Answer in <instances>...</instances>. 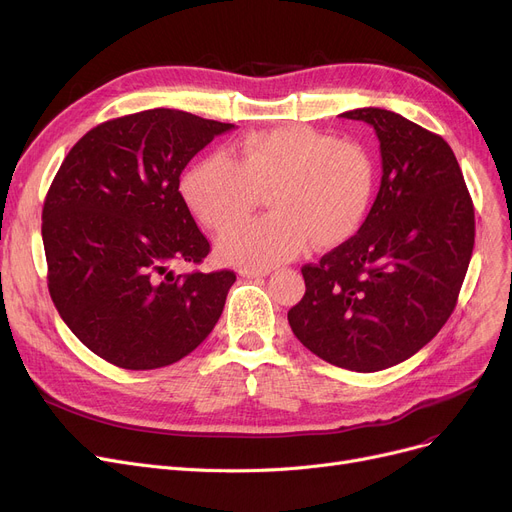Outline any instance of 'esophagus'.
I'll use <instances>...</instances> for the list:
<instances>
[{
    "instance_id": "obj_1",
    "label": "esophagus",
    "mask_w": 512,
    "mask_h": 512,
    "mask_svg": "<svg viewBox=\"0 0 512 512\" xmlns=\"http://www.w3.org/2000/svg\"><path fill=\"white\" fill-rule=\"evenodd\" d=\"M242 278H265L270 274V270H240L238 272Z\"/></svg>"
}]
</instances>
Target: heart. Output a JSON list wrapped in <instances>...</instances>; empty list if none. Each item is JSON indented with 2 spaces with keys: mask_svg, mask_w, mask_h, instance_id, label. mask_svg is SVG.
Wrapping results in <instances>:
<instances>
[{
  "mask_svg": "<svg viewBox=\"0 0 512 512\" xmlns=\"http://www.w3.org/2000/svg\"><path fill=\"white\" fill-rule=\"evenodd\" d=\"M375 168L355 141H336L307 126L257 130L230 147L228 159H201L182 180V197L195 218L224 232L271 191L275 213L226 232L218 257L240 267H272L297 257L311 238L336 247L363 224Z\"/></svg>",
  "mask_w": 512,
  "mask_h": 512,
  "instance_id": "b5f03b06",
  "label": "heart"
}]
</instances>
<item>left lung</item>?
Wrapping results in <instances>:
<instances>
[{"mask_svg": "<svg viewBox=\"0 0 512 512\" xmlns=\"http://www.w3.org/2000/svg\"><path fill=\"white\" fill-rule=\"evenodd\" d=\"M380 141L382 182L359 232L303 267L288 324L313 355L371 373L413 357L454 311L475 242L463 172L438 134L380 107L340 114Z\"/></svg>", "mask_w": 512, "mask_h": 512, "instance_id": "1", "label": "left lung"}]
</instances>
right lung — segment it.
<instances>
[{
    "instance_id": "obj_1",
    "label": "right lung",
    "mask_w": 512,
    "mask_h": 512,
    "mask_svg": "<svg viewBox=\"0 0 512 512\" xmlns=\"http://www.w3.org/2000/svg\"><path fill=\"white\" fill-rule=\"evenodd\" d=\"M232 128L157 107L95 126L62 161L43 205L47 286L64 324L107 363L172 365L218 324L236 274H174L209 253L178 186Z\"/></svg>"
}]
</instances>
